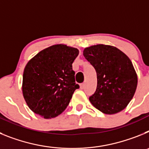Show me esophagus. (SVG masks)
Returning a JSON list of instances; mask_svg holds the SVG:
<instances>
[{
    "mask_svg": "<svg viewBox=\"0 0 149 149\" xmlns=\"http://www.w3.org/2000/svg\"><path fill=\"white\" fill-rule=\"evenodd\" d=\"M80 86H81V89H84V88H85V84H81V85H80Z\"/></svg>",
    "mask_w": 149,
    "mask_h": 149,
    "instance_id": "esophagus-1",
    "label": "esophagus"
}]
</instances>
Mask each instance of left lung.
Instances as JSON below:
<instances>
[{
  "label": "left lung",
  "instance_id": "left-lung-1",
  "mask_svg": "<svg viewBox=\"0 0 149 149\" xmlns=\"http://www.w3.org/2000/svg\"><path fill=\"white\" fill-rule=\"evenodd\" d=\"M84 57L97 73L92 104L105 114H115L125 108L137 86V75L128 56L114 46L96 45L84 50Z\"/></svg>",
  "mask_w": 149,
  "mask_h": 149
}]
</instances>
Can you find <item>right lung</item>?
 <instances>
[{"label": "right lung", "mask_w": 149, "mask_h": 149, "mask_svg": "<svg viewBox=\"0 0 149 149\" xmlns=\"http://www.w3.org/2000/svg\"><path fill=\"white\" fill-rule=\"evenodd\" d=\"M78 54L77 48L54 45L29 60L24 70L22 93L33 113L51 119L65 110L74 90L79 88L72 69Z\"/></svg>", "instance_id": "right-lung-1"}]
</instances>
